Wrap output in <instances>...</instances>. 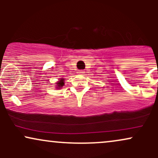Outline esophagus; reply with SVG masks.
<instances>
[{"label": "esophagus", "mask_w": 158, "mask_h": 158, "mask_svg": "<svg viewBox=\"0 0 158 158\" xmlns=\"http://www.w3.org/2000/svg\"><path fill=\"white\" fill-rule=\"evenodd\" d=\"M78 73H79V74H80V75H84L85 70H79V72H78Z\"/></svg>", "instance_id": "1"}]
</instances>
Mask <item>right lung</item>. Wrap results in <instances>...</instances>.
I'll return each instance as SVG.
<instances>
[{
	"instance_id": "add662e5",
	"label": "right lung",
	"mask_w": 158,
	"mask_h": 158,
	"mask_svg": "<svg viewBox=\"0 0 158 158\" xmlns=\"http://www.w3.org/2000/svg\"><path fill=\"white\" fill-rule=\"evenodd\" d=\"M56 86H57V88H61V87H62L63 85H64V79H61V80L59 81H58L57 83H56Z\"/></svg>"
}]
</instances>
